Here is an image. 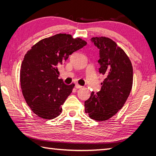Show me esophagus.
Instances as JSON below:
<instances>
[{"label": "esophagus", "mask_w": 156, "mask_h": 156, "mask_svg": "<svg viewBox=\"0 0 156 156\" xmlns=\"http://www.w3.org/2000/svg\"><path fill=\"white\" fill-rule=\"evenodd\" d=\"M75 87H76V88H81L82 87V86H80V85H79L78 83H76V84H75Z\"/></svg>", "instance_id": "34e87169"}]
</instances>
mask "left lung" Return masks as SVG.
Returning <instances> with one entry per match:
<instances>
[{"label":"left lung","instance_id":"8db88e82","mask_svg":"<svg viewBox=\"0 0 156 156\" xmlns=\"http://www.w3.org/2000/svg\"><path fill=\"white\" fill-rule=\"evenodd\" d=\"M99 49V73L105 76L101 90L84 102L85 112L90 119L104 121L123 107L133 85V67L127 55L111 39L92 37Z\"/></svg>","mask_w":156,"mask_h":156}]
</instances>
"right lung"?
<instances>
[{"label": "right lung", "instance_id": "1", "mask_svg": "<svg viewBox=\"0 0 156 156\" xmlns=\"http://www.w3.org/2000/svg\"><path fill=\"white\" fill-rule=\"evenodd\" d=\"M87 44L79 37L59 34L41 39L26 53L20 69L21 88L27 105L39 117L52 119L61 114L62 105L75 85L59 79L58 68Z\"/></svg>", "mask_w": 156, "mask_h": 156}]
</instances>
